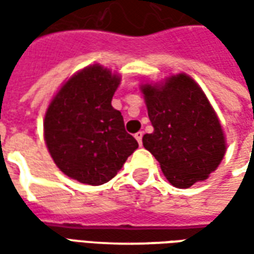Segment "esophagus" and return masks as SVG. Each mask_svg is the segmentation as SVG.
Masks as SVG:
<instances>
[{"label":"esophagus","mask_w":254,"mask_h":254,"mask_svg":"<svg viewBox=\"0 0 254 254\" xmlns=\"http://www.w3.org/2000/svg\"><path fill=\"white\" fill-rule=\"evenodd\" d=\"M143 134H144L143 132H137L136 134H134V137H136V140H137L140 145L143 144Z\"/></svg>","instance_id":"1"}]
</instances>
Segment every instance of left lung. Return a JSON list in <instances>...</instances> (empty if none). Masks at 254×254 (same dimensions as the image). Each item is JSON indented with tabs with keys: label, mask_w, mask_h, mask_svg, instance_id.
Masks as SVG:
<instances>
[{
	"label": "left lung",
	"mask_w": 254,
	"mask_h": 254,
	"mask_svg": "<svg viewBox=\"0 0 254 254\" xmlns=\"http://www.w3.org/2000/svg\"><path fill=\"white\" fill-rule=\"evenodd\" d=\"M154 132L143 145L173 187L205 181L226 154V137L201 87L187 73L140 85Z\"/></svg>",
	"instance_id": "obj_1"
}]
</instances>
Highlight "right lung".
Wrapping results in <instances>:
<instances>
[{
	"instance_id": "1",
	"label": "right lung",
	"mask_w": 254,
	"mask_h": 254,
	"mask_svg": "<svg viewBox=\"0 0 254 254\" xmlns=\"http://www.w3.org/2000/svg\"><path fill=\"white\" fill-rule=\"evenodd\" d=\"M121 83L118 73L99 64L67 78L53 96L43 121L47 149L65 176L102 185L121 170L138 147L111 106Z\"/></svg>"
}]
</instances>
